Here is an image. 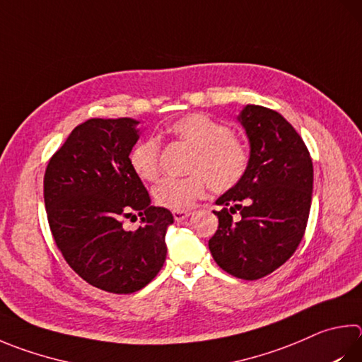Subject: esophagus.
Instances as JSON below:
<instances>
[{"label": "esophagus", "instance_id": "esophagus-1", "mask_svg": "<svg viewBox=\"0 0 362 362\" xmlns=\"http://www.w3.org/2000/svg\"><path fill=\"white\" fill-rule=\"evenodd\" d=\"M173 215H174L175 221H183L185 218H188L189 215H192V212H188V210H174Z\"/></svg>", "mask_w": 362, "mask_h": 362}]
</instances>
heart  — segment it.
<instances>
[{"mask_svg": "<svg viewBox=\"0 0 362 362\" xmlns=\"http://www.w3.org/2000/svg\"><path fill=\"white\" fill-rule=\"evenodd\" d=\"M169 134L193 148L189 174L182 179H164L153 189L155 201L170 210H187L210 188L226 192L244 177L248 153L244 142L231 129L204 114H189L168 128ZM129 164L142 180L160 177V141L146 137L129 153Z\"/></svg>", "mask_w": 362, "mask_h": 362, "instance_id": "1", "label": "heart"}]
</instances>
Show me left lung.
<instances>
[{
  "instance_id": "left-lung-1",
  "label": "left lung",
  "mask_w": 362,
  "mask_h": 362,
  "mask_svg": "<svg viewBox=\"0 0 362 362\" xmlns=\"http://www.w3.org/2000/svg\"><path fill=\"white\" fill-rule=\"evenodd\" d=\"M250 144L242 179L215 201L218 229L209 240L223 271L258 280L291 258L310 214L313 164L304 141L284 115L247 104L238 115ZM239 213V222L232 215Z\"/></svg>"
}]
</instances>
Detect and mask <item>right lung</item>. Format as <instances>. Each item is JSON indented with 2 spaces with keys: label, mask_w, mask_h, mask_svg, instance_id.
<instances>
[{
  "label": "right lung",
  "mask_w": 362,
  "mask_h": 362,
  "mask_svg": "<svg viewBox=\"0 0 362 362\" xmlns=\"http://www.w3.org/2000/svg\"><path fill=\"white\" fill-rule=\"evenodd\" d=\"M139 123L128 117L90 118L71 131L44 175L57 247L87 284L115 294L139 291L156 277L174 223L168 209L152 206L129 164ZM134 213L143 226L124 232L122 218Z\"/></svg>",
  "instance_id": "right-lung-1"
}]
</instances>
